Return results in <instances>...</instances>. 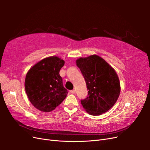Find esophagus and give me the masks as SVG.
<instances>
[{
    "label": "esophagus",
    "mask_w": 150,
    "mask_h": 150,
    "mask_svg": "<svg viewBox=\"0 0 150 150\" xmlns=\"http://www.w3.org/2000/svg\"><path fill=\"white\" fill-rule=\"evenodd\" d=\"M70 93H72V94H74V93H76V91H75L74 89H73V90H71V91H70Z\"/></svg>",
    "instance_id": "esophagus-1"
}]
</instances>
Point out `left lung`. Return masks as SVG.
Here are the masks:
<instances>
[{
  "mask_svg": "<svg viewBox=\"0 0 150 150\" xmlns=\"http://www.w3.org/2000/svg\"><path fill=\"white\" fill-rule=\"evenodd\" d=\"M76 65L83 74L88 91L81 101L84 110L93 116L107 112L114 106L120 94V83L115 69L97 55L80 57Z\"/></svg>",
  "mask_w": 150,
  "mask_h": 150,
  "instance_id": "1",
  "label": "left lung"
}]
</instances>
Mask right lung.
Returning a JSON list of instances; mask_svg holds the SVG:
<instances>
[{
    "label": "right lung",
    "mask_w": 150,
    "mask_h": 150,
    "mask_svg": "<svg viewBox=\"0 0 150 150\" xmlns=\"http://www.w3.org/2000/svg\"><path fill=\"white\" fill-rule=\"evenodd\" d=\"M64 61L57 56L44 59L32 67L25 79V89L32 104L40 111L50 112L64 101L68 93L59 75Z\"/></svg>",
    "instance_id": "add662e5"
}]
</instances>
